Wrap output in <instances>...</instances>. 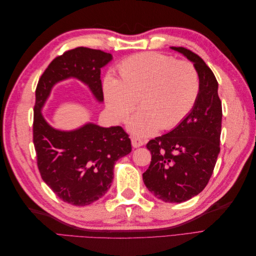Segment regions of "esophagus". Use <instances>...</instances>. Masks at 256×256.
<instances>
[{
  "label": "esophagus",
  "instance_id": "obj_1",
  "mask_svg": "<svg viewBox=\"0 0 256 256\" xmlns=\"http://www.w3.org/2000/svg\"><path fill=\"white\" fill-rule=\"evenodd\" d=\"M131 143H132V146L134 147V148H138V147L143 146L145 142H144L143 140H141L140 138H134V136H132V138H131Z\"/></svg>",
  "mask_w": 256,
  "mask_h": 256
}]
</instances>
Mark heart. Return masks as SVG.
Masks as SVG:
<instances>
[{
    "instance_id": "1",
    "label": "heart",
    "mask_w": 256,
    "mask_h": 256,
    "mask_svg": "<svg viewBox=\"0 0 256 256\" xmlns=\"http://www.w3.org/2000/svg\"><path fill=\"white\" fill-rule=\"evenodd\" d=\"M120 80L112 74L104 79V96L115 120H126L138 106L141 111L128 129L138 136L168 130L186 118L200 92L196 66L187 60L157 52L138 53L118 65Z\"/></svg>"
}]
</instances>
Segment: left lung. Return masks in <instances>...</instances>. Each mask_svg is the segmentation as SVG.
Here are the masks:
<instances>
[{
	"label": "left lung",
	"instance_id": "obj_1",
	"mask_svg": "<svg viewBox=\"0 0 256 256\" xmlns=\"http://www.w3.org/2000/svg\"><path fill=\"white\" fill-rule=\"evenodd\" d=\"M196 66L200 92L191 112L168 134L146 144L152 154L143 182L150 192L166 203H182L206 187L220 152L222 104L218 82L198 54L171 47Z\"/></svg>",
	"mask_w": 256,
	"mask_h": 256
}]
</instances>
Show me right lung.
<instances>
[{"label":"right lung","mask_w":256,"mask_h":256,"mask_svg":"<svg viewBox=\"0 0 256 256\" xmlns=\"http://www.w3.org/2000/svg\"><path fill=\"white\" fill-rule=\"evenodd\" d=\"M112 54L79 47L54 58L38 81L34 106L33 142L42 180L64 202L90 205L102 198L113 180L115 162L131 152V141L120 126L100 127L94 122L74 130L49 125L42 113L56 83L74 78L104 102L100 72Z\"/></svg>","instance_id":"right-lung-1"}]
</instances>
